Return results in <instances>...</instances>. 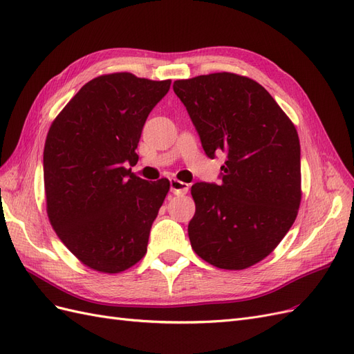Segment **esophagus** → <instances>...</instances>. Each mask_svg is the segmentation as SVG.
Here are the masks:
<instances>
[{
	"mask_svg": "<svg viewBox=\"0 0 354 354\" xmlns=\"http://www.w3.org/2000/svg\"><path fill=\"white\" fill-rule=\"evenodd\" d=\"M169 189L174 195H186L187 190H189V185L183 183V181H180L177 178H171L169 180Z\"/></svg>",
	"mask_w": 354,
	"mask_h": 354,
	"instance_id": "esophagus-1",
	"label": "esophagus"
}]
</instances>
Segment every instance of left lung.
Returning <instances> with one entry per match:
<instances>
[{"label": "left lung", "mask_w": 354, "mask_h": 354, "mask_svg": "<svg viewBox=\"0 0 354 354\" xmlns=\"http://www.w3.org/2000/svg\"><path fill=\"white\" fill-rule=\"evenodd\" d=\"M207 156L226 153L221 181L192 186V248L226 270L261 261L283 239L301 202L299 140L264 87L230 72L174 81Z\"/></svg>", "instance_id": "8db88e82"}]
</instances>
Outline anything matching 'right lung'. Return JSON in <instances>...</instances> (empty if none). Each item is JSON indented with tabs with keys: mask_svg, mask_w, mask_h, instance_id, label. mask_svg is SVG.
<instances>
[{
	"mask_svg": "<svg viewBox=\"0 0 354 354\" xmlns=\"http://www.w3.org/2000/svg\"><path fill=\"white\" fill-rule=\"evenodd\" d=\"M171 81L128 72L87 82L53 121L44 146L47 214L60 241L93 270L140 261L169 181L131 173L143 125Z\"/></svg>",
	"mask_w": 354,
	"mask_h": 354,
	"instance_id": "1",
	"label": "right lung"
}]
</instances>
